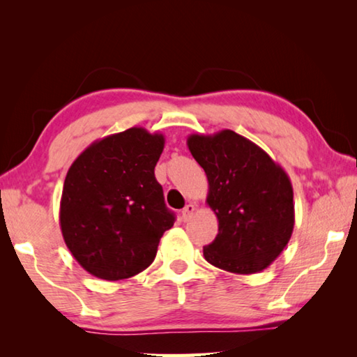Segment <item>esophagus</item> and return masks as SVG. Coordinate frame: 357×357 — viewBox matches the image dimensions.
Wrapping results in <instances>:
<instances>
[{
    "instance_id": "esophagus-1",
    "label": "esophagus",
    "mask_w": 357,
    "mask_h": 357,
    "mask_svg": "<svg viewBox=\"0 0 357 357\" xmlns=\"http://www.w3.org/2000/svg\"><path fill=\"white\" fill-rule=\"evenodd\" d=\"M195 211H197V206L193 203H189L187 204V206L183 209V220L184 222H187V220H190L192 217H193V214H195Z\"/></svg>"
}]
</instances>
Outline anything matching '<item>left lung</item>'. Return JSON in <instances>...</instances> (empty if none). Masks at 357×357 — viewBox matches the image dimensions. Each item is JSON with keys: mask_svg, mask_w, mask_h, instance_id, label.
I'll use <instances>...</instances> for the list:
<instances>
[{"mask_svg": "<svg viewBox=\"0 0 357 357\" xmlns=\"http://www.w3.org/2000/svg\"><path fill=\"white\" fill-rule=\"evenodd\" d=\"M187 146L206 173V203L219 220V234L203 249L206 261L233 274L266 269L293 234L288 174L258 144L229 129L192 134Z\"/></svg>", "mask_w": 357, "mask_h": 357, "instance_id": "8db88e82", "label": "left lung"}]
</instances>
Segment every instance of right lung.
Listing matches in <instances>:
<instances>
[{
  "instance_id": "right-lung-1",
  "label": "right lung",
  "mask_w": 357,
  "mask_h": 357,
  "mask_svg": "<svg viewBox=\"0 0 357 357\" xmlns=\"http://www.w3.org/2000/svg\"><path fill=\"white\" fill-rule=\"evenodd\" d=\"M162 134L130 128L96 140L64 179L59 227L78 264L104 280H123L154 261L162 234L174 223L154 167Z\"/></svg>"
}]
</instances>
